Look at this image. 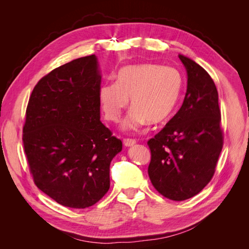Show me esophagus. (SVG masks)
I'll use <instances>...</instances> for the list:
<instances>
[{"label":"esophagus","mask_w":249,"mask_h":249,"mask_svg":"<svg viewBox=\"0 0 249 249\" xmlns=\"http://www.w3.org/2000/svg\"><path fill=\"white\" fill-rule=\"evenodd\" d=\"M124 146H126V147H130V146H133V145H135L136 144V140H134V139H124Z\"/></svg>","instance_id":"esophagus-1"}]
</instances>
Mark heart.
<instances>
[{"instance_id": "1", "label": "heart", "mask_w": 249, "mask_h": 249, "mask_svg": "<svg viewBox=\"0 0 249 249\" xmlns=\"http://www.w3.org/2000/svg\"><path fill=\"white\" fill-rule=\"evenodd\" d=\"M115 84H104L99 100L104 116L117 123L131 102L132 110L123 124L124 131H137L148 122L162 124L172 115L183 92L184 79L175 67L140 63L123 67Z\"/></svg>"}]
</instances>
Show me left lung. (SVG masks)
Segmentation results:
<instances>
[{"label": "left lung", "mask_w": 249, "mask_h": 249, "mask_svg": "<svg viewBox=\"0 0 249 249\" xmlns=\"http://www.w3.org/2000/svg\"><path fill=\"white\" fill-rule=\"evenodd\" d=\"M178 58L187 72L183 105L147 144L150 182L163 196L180 201L198 194L213 178L223 137L214 81L192 59Z\"/></svg>", "instance_id": "1"}]
</instances>
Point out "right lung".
<instances>
[{
  "label": "right lung",
  "instance_id": "1",
  "mask_svg": "<svg viewBox=\"0 0 249 249\" xmlns=\"http://www.w3.org/2000/svg\"><path fill=\"white\" fill-rule=\"evenodd\" d=\"M95 55L74 59L34 87L22 130L36 186L60 205L85 209L110 188V164L123 142L101 122Z\"/></svg>",
  "mask_w": 249,
  "mask_h": 249
}]
</instances>
